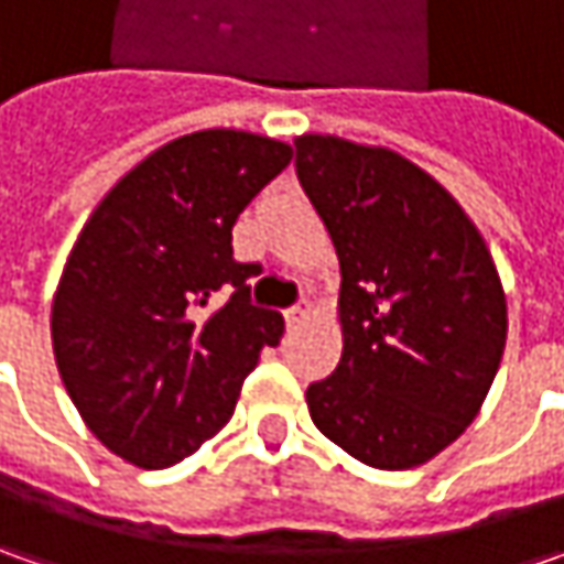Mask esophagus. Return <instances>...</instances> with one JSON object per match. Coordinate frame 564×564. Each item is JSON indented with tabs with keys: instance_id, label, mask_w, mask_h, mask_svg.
<instances>
[{
	"instance_id": "obj_1",
	"label": "esophagus",
	"mask_w": 564,
	"mask_h": 564,
	"mask_svg": "<svg viewBox=\"0 0 564 564\" xmlns=\"http://www.w3.org/2000/svg\"><path fill=\"white\" fill-rule=\"evenodd\" d=\"M311 319V301H301V304H294L285 311V323H289V329H297V326H304Z\"/></svg>"
}]
</instances>
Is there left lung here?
I'll list each match as a JSON object with an SVG mask.
<instances>
[{"mask_svg":"<svg viewBox=\"0 0 564 564\" xmlns=\"http://www.w3.org/2000/svg\"><path fill=\"white\" fill-rule=\"evenodd\" d=\"M338 253L341 358L307 389L316 430L379 470L426 465L480 414L509 336L487 241L430 172L389 147L294 138Z\"/></svg>","mask_w":564,"mask_h":564,"instance_id":"1","label":"left lung"}]
</instances>
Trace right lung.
<instances>
[{
    "mask_svg": "<svg viewBox=\"0 0 564 564\" xmlns=\"http://www.w3.org/2000/svg\"><path fill=\"white\" fill-rule=\"evenodd\" d=\"M292 153L235 128L175 138L80 228L53 294L55 367L80 421L128 465H178L213 440L285 333L282 314L248 301L260 267L231 257V226Z\"/></svg>",
    "mask_w": 564,
    "mask_h": 564,
    "instance_id": "add662e5",
    "label": "right lung"
}]
</instances>
